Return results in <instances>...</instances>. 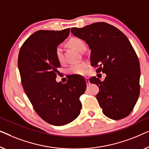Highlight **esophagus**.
<instances>
[{
	"mask_svg": "<svg viewBox=\"0 0 149 149\" xmlns=\"http://www.w3.org/2000/svg\"><path fill=\"white\" fill-rule=\"evenodd\" d=\"M85 80H86V84L87 85H89L90 84V81H89V79L87 78V77H86L85 78Z\"/></svg>",
	"mask_w": 149,
	"mask_h": 149,
	"instance_id": "obj_1",
	"label": "esophagus"
}]
</instances>
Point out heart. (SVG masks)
<instances>
[{
    "label": "heart",
    "instance_id": "1",
    "mask_svg": "<svg viewBox=\"0 0 149 149\" xmlns=\"http://www.w3.org/2000/svg\"><path fill=\"white\" fill-rule=\"evenodd\" d=\"M69 47L74 48L79 53H84L86 51V45L82 40L78 38H72L68 42ZM55 56L56 60L58 62L61 63L63 61V54L62 50L60 48H57L55 51ZM88 64L86 63H81L79 64H75L71 65L68 69V73L73 75H84L87 72Z\"/></svg>",
    "mask_w": 149,
    "mask_h": 149
}]
</instances>
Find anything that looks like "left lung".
Masks as SVG:
<instances>
[{
  "label": "left lung",
  "instance_id": "8db88e82",
  "mask_svg": "<svg viewBox=\"0 0 149 149\" xmlns=\"http://www.w3.org/2000/svg\"><path fill=\"white\" fill-rule=\"evenodd\" d=\"M75 36L91 50V65L105 73L104 81L94 76L90 82L99 88L96 99L104 116L118 120L129 116L140 94V63L130 42L116 27L104 22L72 28Z\"/></svg>",
  "mask_w": 149,
  "mask_h": 149
}]
</instances>
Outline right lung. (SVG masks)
<instances>
[{"instance_id": "add662e5", "label": "right lung", "mask_w": 149, "mask_h": 149, "mask_svg": "<svg viewBox=\"0 0 149 149\" xmlns=\"http://www.w3.org/2000/svg\"><path fill=\"white\" fill-rule=\"evenodd\" d=\"M70 32V28L37 31L24 42L18 56L23 88L33 109L45 121L57 126L79 116V97L86 88L82 76H73L65 84L56 81L61 65L55 51Z\"/></svg>"}]
</instances>
